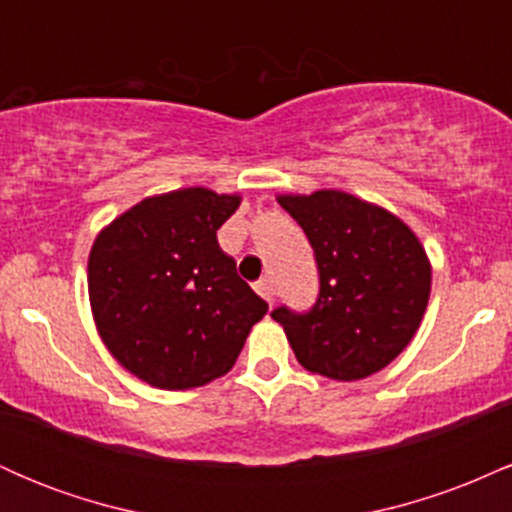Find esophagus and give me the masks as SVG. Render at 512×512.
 <instances>
[{
    "label": "esophagus",
    "instance_id": "34e87169",
    "mask_svg": "<svg viewBox=\"0 0 512 512\" xmlns=\"http://www.w3.org/2000/svg\"><path fill=\"white\" fill-rule=\"evenodd\" d=\"M255 291L260 293V296H262L267 303L274 301V286H272V279H269V276H264V279L257 281Z\"/></svg>",
    "mask_w": 512,
    "mask_h": 512
}]
</instances>
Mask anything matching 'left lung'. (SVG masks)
Returning <instances> with one entry per match:
<instances>
[{"label": "left lung", "instance_id": "left-lung-1", "mask_svg": "<svg viewBox=\"0 0 512 512\" xmlns=\"http://www.w3.org/2000/svg\"><path fill=\"white\" fill-rule=\"evenodd\" d=\"M315 252L320 291L305 313L279 305L298 363L332 380H361L402 354L431 293L419 238L390 211L346 192L279 197Z\"/></svg>", "mask_w": 512, "mask_h": 512}]
</instances>
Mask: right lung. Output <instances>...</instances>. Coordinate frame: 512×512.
I'll return each instance as SVG.
<instances>
[{"instance_id":"obj_1","label":"right lung","mask_w":512,"mask_h":512,"mask_svg":"<svg viewBox=\"0 0 512 512\" xmlns=\"http://www.w3.org/2000/svg\"><path fill=\"white\" fill-rule=\"evenodd\" d=\"M238 204L207 187L149 197L93 243L88 298L98 332L144 383L187 390L221 378L267 313L216 240Z\"/></svg>"}]
</instances>
